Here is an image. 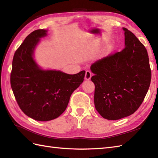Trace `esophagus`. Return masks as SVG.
Wrapping results in <instances>:
<instances>
[{"label": "esophagus", "mask_w": 158, "mask_h": 158, "mask_svg": "<svg viewBox=\"0 0 158 158\" xmlns=\"http://www.w3.org/2000/svg\"><path fill=\"white\" fill-rule=\"evenodd\" d=\"M92 77V73L89 70H86L85 75V79L86 80H89Z\"/></svg>", "instance_id": "obj_1"}]
</instances>
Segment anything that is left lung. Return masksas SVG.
Here are the masks:
<instances>
[{"mask_svg":"<svg viewBox=\"0 0 158 158\" xmlns=\"http://www.w3.org/2000/svg\"><path fill=\"white\" fill-rule=\"evenodd\" d=\"M125 48L93 63L94 105L103 118L117 120L132 115L147 94L152 72L147 49L136 36L123 28Z\"/></svg>","mask_w":158,"mask_h":158,"instance_id":"1","label":"left lung"}]
</instances>
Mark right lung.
<instances>
[{
	"instance_id": "right-lung-1",
	"label": "right lung",
	"mask_w": 158,
	"mask_h": 158,
	"mask_svg": "<svg viewBox=\"0 0 158 158\" xmlns=\"http://www.w3.org/2000/svg\"><path fill=\"white\" fill-rule=\"evenodd\" d=\"M48 30L39 29L26 36L13 56L11 85L19 108L40 122L58 117L66 110L72 93L79 88L85 71L69 75L43 69L35 61V51Z\"/></svg>"
}]
</instances>
